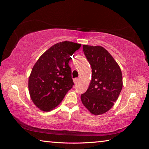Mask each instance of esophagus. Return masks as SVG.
Here are the masks:
<instances>
[{"mask_svg": "<svg viewBox=\"0 0 149 149\" xmlns=\"http://www.w3.org/2000/svg\"><path fill=\"white\" fill-rule=\"evenodd\" d=\"M79 78H76V79H74L73 80V81H74V83L75 84H77V83L79 82Z\"/></svg>", "mask_w": 149, "mask_h": 149, "instance_id": "1", "label": "esophagus"}]
</instances>
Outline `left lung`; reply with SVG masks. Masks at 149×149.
<instances>
[{"instance_id":"left-lung-1","label":"left lung","mask_w":149,"mask_h":149,"mask_svg":"<svg viewBox=\"0 0 149 149\" xmlns=\"http://www.w3.org/2000/svg\"><path fill=\"white\" fill-rule=\"evenodd\" d=\"M83 47L91 66L92 78L86 92L81 95V100L92 114H103L113 106L123 88L121 70L104 47L87 45Z\"/></svg>"}]
</instances>
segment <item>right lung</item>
Returning a JSON list of instances; mask_svg holds the SVG:
<instances>
[{"label":"right lung","instance_id":"1","mask_svg":"<svg viewBox=\"0 0 149 149\" xmlns=\"http://www.w3.org/2000/svg\"><path fill=\"white\" fill-rule=\"evenodd\" d=\"M81 46L65 41L56 43L43 53L35 63L29 78L31 101L40 110L51 111L59 105L73 88L71 56Z\"/></svg>","mask_w":149,"mask_h":149}]
</instances>
